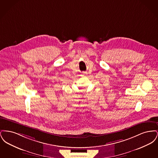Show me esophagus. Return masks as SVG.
Masks as SVG:
<instances>
[{
  "mask_svg": "<svg viewBox=\"0 0 158 158\" xmlns=\"http://www.w3.org/2000/svg\"><path fill=\"white\" fill-rule=\"evenodd\" d=\"M87 75V73H86V72H83L82 73V75L85 76L86 75Z\"/></svg>",
  "mask_w": 158,
  "mask_h": 158,
  "instance_id": "esophagus-1",
  "label": "esophagus"
}]
</instances>
